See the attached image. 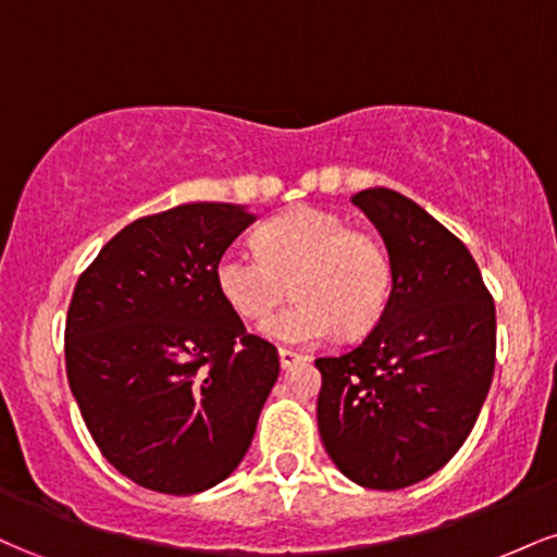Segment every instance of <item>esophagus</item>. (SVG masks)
Returning <instances> with one entry per match:
<instances>
[{"mask_svg":"<svg viewBox=\"0 0 557 557\" xmlns=\"http://www.w3.org/2000/svg\"><path fill=\"white\" fill-rule=\"evenodd\" d=\"M277 356H280V367H283V369L296 367V363H300V361L306 359V356H300V354H296V350H290V348H280Z\"/></svg>","mask_w":557,"mask_h":557,"instance_id":"1","label":"esophagus"}]
</instances>
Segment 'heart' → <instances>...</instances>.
Wrapping results in <instances>:
<instances>
[{
    "mask_svg": "<svg viewBox=\"0 0 557 557\" xmlns=\"http://www.w3.org/2000/svg\"><path fill=\"white\" fill-rule=\"evenodd\" d=\"M216 290L235 314L270 317L296 283L298 304L261 324L277 343L311 345L343 327L363 332L385 314L393 293V259L374 235L348 230L343 216L298 207L267 222L257 248H230L216 259Z\"/></svg>",
    "mask_w": 557,
    "mask_h": 557,
    "instance_id": "heart-1",
    "label": "heart"
}]
</instances>
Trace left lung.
Returning <instances> with one entry per match:
<instances>
[{
	"label": "left lung",
	"instance_id": "left-lung-1",
	"mask_svg": "<svg viewBox=\"0 0 557 557\" xmlns=\"http://www.w3.org/2000/svg\"><path fill=\"white\" fill-rule=\"evenodd\" d=\"M354 203L385 240L393 293L359 348L317 359L319 437L350 482L403 490L474 430L495 372V304L469 248L417 201L367 188Z\"/></svg>",
	"mask_w": 557,
	"mask_h": 557
}]
</instances>
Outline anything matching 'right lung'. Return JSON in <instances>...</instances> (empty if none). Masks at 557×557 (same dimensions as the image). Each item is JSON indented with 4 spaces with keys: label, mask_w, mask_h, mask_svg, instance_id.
Masks as SVG:
<instances>
[{
    "label": "right lung",
    "mask_w": 557,
    "mask_h": 557,
    "mask_svg": "<svg viewBox=\"0 0 557 557\" xmlns=\"http://www.w3.org/2000/svg\"><path fill=\"white\" fill-rule=\"evenodd\" d=\"M257 220L194 201L120 230L81 274L65 324L73 398L101 456L164 495H196L238 469L280 374L248 335L214 267Z\"/></svg>",
    "instance_id": "1"
}]
</instances>
